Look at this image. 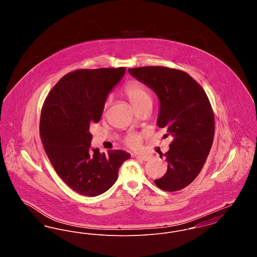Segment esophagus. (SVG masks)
<instances>
[{"label": "esophagus", "mask_w": 257, "mask_h": 257, "mask_svg": "<svg viewBox=\"0 0 257 257\" xmlns=\"http://www.w3.org/2000/svg\"><path fill=\"white\" fill-rule=\"evenodd\" d=\"M136 158L138 160H141V161H144V162H147L150 160V156H136Z\"/></svg>", "instance_id": "obj_1"}]
</instances>
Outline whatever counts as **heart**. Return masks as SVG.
Wrapping results in <instances>:
<instances>
[{
	"label": "heart",
	"mask_w": 257,
	"mask_h": 257,
	"mask_svg": "<svg viewBox=\"0 0 257 257\" xmlns=\"http://www.w3.org/2000/svg\"><path fill=\"white\" fill-rule=\"evenodd\" d=\"M123 91L136 109H139L148 103H152L150 91L148 90L147 86L140 82L131 81L127 83L123 87ZM110 102V97L107 98L104 105L105 110L108 108ZM142 137L138 134L128 135L124 139V144L132 149H139L142 146Z\"/></svg>",
	"instance_id": "obj_1"
}]
</instances>
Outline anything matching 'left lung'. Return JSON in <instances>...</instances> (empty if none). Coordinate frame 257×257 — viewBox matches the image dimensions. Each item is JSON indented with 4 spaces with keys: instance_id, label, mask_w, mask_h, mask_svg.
Returning a JSON list of instances; mask_svg holds the SVG:
<instances>
[{
    "instance_id": "left-lung-1",
    "label": "left lung",
    "mask_w": 257,
    "mask_h": 257,
    "mask_svg": "<svg viewBox=\"0 0 257 257\" xmlns=\"http://www.w3.org/2000/svg\"><path fill=\"white\" fill-rule=\"evenodd\" d=\"M129 73L152 88L160 99L157 124L173 141L166 153L168 171L155 179L167 192L182 190L201 171L212 147L215 116L204 89L182 70L166 66L129 68Z\"/></svg>"
}]
</instances>
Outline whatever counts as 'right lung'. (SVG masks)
Returning <instances> with one entry per match:
<instances>
[{"label": "right lung", "instance_id": "right-lung-1", "mask_svg": "<svg viewBox=\"0 0 257 257\" xmlns=\"http://www.w3.org/2000/svg\"><path fill=\"white\" fill-rule=\"evenodd\" d=\"M125 73V67L77 69L63 76L45 99L39 134L50 162L61 180L82 196L108 191L130 154L90 151L89 125L98 123L106 98Z\"/></svg>", "mask_w": 257, "mask_h": 257}]
</instances>
